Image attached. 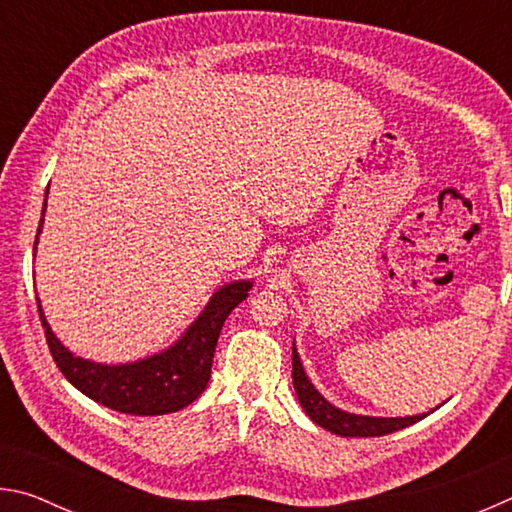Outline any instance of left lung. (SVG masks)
Segmentation results:
<instances>
[{"mask_svg":"<svg viewBox=\"0 0 512 512\" xmlns=\"http://www.w3.org/2000/svg\"><path fill=\"white\" fill-rule=\"evenodd\" d=\"M293 388H296L298 402L307 415L314 420L318 427L336 433V436L343 438H372V436H386V433L400 431L411 427L424 415H409V418H370V415H354L348 411L336 409V406L329 404L323 395H320L314 384H311L309 377L305 375V368H302L300 357L296 352V345H293Z\"/></svg>","mask_w":512,"mask_h":512,"instance_id":"left-lung-1","label":"left lung"}]
</instances>
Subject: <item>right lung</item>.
Returning a JSON list of instances; mask_svg holds the SVG:
<instances>
[{"label":"right lung","mask_w":512,"mask_h":512,"mask_svg":"<svg viewBox=\"0 0 512 512\" xmlns=\"http://www.w3.org/2000/svg\"><path fill=\"white\" fill-rule=\"evenodd\" d=\"M42 221L45 219H40L38 235ZM38 235L33 250L38 246ZM250 287L253 282L246 280L225 284L207 302L203 314L194 320L192 327L169 350L135 363H121V366H106V363L74 357L51 332L45 314H42L40 298L36 300L49 352L69 384L112 411L128 415H164L185 409L205 391L221 327L230 311L248 298Z\"/></svg>","instance_id":"right-lung-1"}]
</instances>
